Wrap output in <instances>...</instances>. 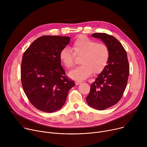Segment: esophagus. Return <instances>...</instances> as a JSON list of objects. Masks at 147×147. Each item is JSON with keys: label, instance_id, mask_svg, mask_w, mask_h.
I'll return each instance as SVG.
<instances>
[{"label": "esophagus", "instance_id": "1", "mask_svg": "<svg viewBox=\"0 0 147 147\" xmlns=\"http://www.w3.org/2000/svg\"><path fill=\"white\" fill-rule=\"evenodd\" d=\"M75 83H76V85H78V84H81V81H76L75 82Z\"/></svg>", "mask_w": 147, "mask_h": 147}]
</instances>
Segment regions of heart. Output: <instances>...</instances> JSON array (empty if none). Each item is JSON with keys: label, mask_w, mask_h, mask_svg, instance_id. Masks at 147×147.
I'll use <instances>...</instances> for the list:
<instances>
[{"label": "heart", "mask_w": 147, "mask_h": 147, "mask_svg": "<svg viewBox=\"0 0 147 147\" xmlns=\"http://www.w3.org/2000/svg\"><path fill=\"white\" fill-rule=\"evenodd\" d=\"M72 49L74 53L70 48L64 47L59 52V59L63 65L70 69L74 65L75 55L81 56L80 61L81 65L69 73V76L75 80H85L93 72L100 73L108 63L110 56L108 47L103 43H97L84 35H80L76 38Z\"/></svg>", "instance_id": "b5f03b06"}]
</instances>
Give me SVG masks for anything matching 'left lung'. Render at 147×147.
<instances>
[{
  "label": "left lung",
  "mask_w": 147,
  "mask_h": 147,
  "mask_svg": "<svg viewBox=\"0 0 147 147\" xmlns=\"http://www.w3.org/2000/svg\"><path fill=\"white\" fill-rule=\"evenodd\" d=\"M92 36L100 39L110 51L107 66L91 84L86 98L88 105L102 111L120 100L127 86L130 69L126 51L116 38L106 33H94Z\"/></svg>",
  "instance_id": "8db88e82"
}]
</instances>
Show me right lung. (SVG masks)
<instances>
[{
	"instance_id": "right-lung-1",
	"label": "right lung",
	"mask_w": 147,
	"mask_h": 147,
	"mask_svg": "<svg viewBox=\"0 0 147 147\" xmlns=\"http://www.w3.org/2000/svg\"><path fill=\"white\" fill-rule=\"evenodd\" d=\"M69 36L46 35L35 40L24 52L21 80L32 105L48 113L58 111L75 83L65 76L60 51L70 43Z\"/></svg>"
}]
</instances>
